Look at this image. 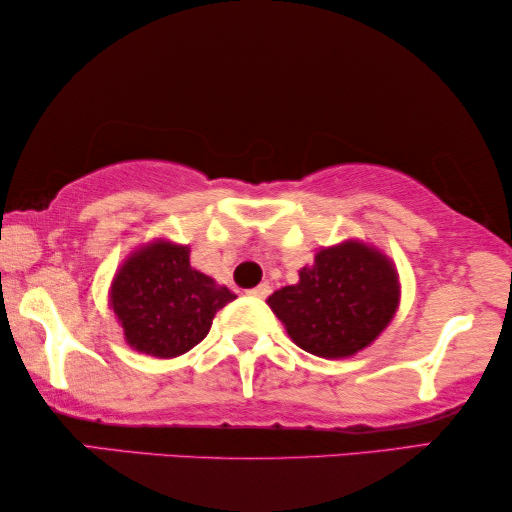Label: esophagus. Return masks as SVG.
Instances as JSON below:
<instances>
[{"mask_svg": "<svg viewBox=\"0 0 512 512\" xmlns=\"http://www.w3.org/2000/svg\"><path fill=\"white\" fill-rule=\"evenodd\" d=\"M249 293H251V296H254V298H268V296H270V284H268V282L258 284L256 289H251Z\"/></svg>", "mask_w": 512, "mask_h": 512, "instance_id": "34e87169", "label": "esophagus"}]
</instances>
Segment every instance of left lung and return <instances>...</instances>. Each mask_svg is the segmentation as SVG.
<instances>
[{"label": "left lung", "instance_id": "left-lung-1", "mask_svg": "<svg viewBox=\"0 0 512 512\" xmlns=\"http://www.w3.org/2000/svg\"><path fill=\"white\" fill-rule=\"evenodd\" d=\"M270 310L300 349L349 359L373 345L401 305L396 263L375 244L342 240L321 247L298 282L272 293Z\"/></svg>", "mask_w": 512, "mask_h": 512}]
</instances>
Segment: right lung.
Masks as SVG:
<instances>
[{
  "label": "right lung",
  "instance_id": "right-lung-1",
  "mask_svg": "<svg viewBox=\"0 0 512 512\" xmlns=\"http://www.w3.org/2000/svg\"><path fill=\"white\" fill-rule=\"evenodd\" d=\"M188 244L153 237L132 249L109 286L123 338L139 354L174 359L212 328L214 314L237 296L191 265Z\"/></svg>",
  "mask_w": 512,
  "mask_h": 512
}]
</instances>
